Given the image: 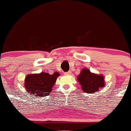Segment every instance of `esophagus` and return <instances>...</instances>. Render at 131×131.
I'll return each instance as SVG.
<instances>
[{
    "mask_svg": "<svg viewBox=\"0 0 131 131\" xmlns=\"http://www.w3.org/2000/svg\"><path fill=\"white\" fill-rule=\"evenodd\" d=\"M71 71H68V72L64 73V75H71Z\"/></svg>",
    "mask_w": 131,
    "mask_h": 131,
    "instance_id": "34e87169",
    "label": "esophagus"
}]
</instances>
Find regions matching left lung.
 <instances>
[{
  "label": "left lung",
  "instance_id": "left-lung-1",
  "mask_svg": "<svg viewBox=\"0 0 131 131\" xmlns=\"http://www.w3.org/2000/svg\"><path fill=\"white\" fill-rule=\"evenodd\" d=\"M77 81L81 86V89L84 92L94 94L98 92L100 88L104 87V77L102 75L92 73L89 69L84 68L77 77Z\"/></svg>",
  "mask_w": 131,
  "mask_h": 131
}]
</instances>
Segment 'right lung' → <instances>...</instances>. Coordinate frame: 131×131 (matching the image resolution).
<instances>
[{
  "mask_svg": "<svg viewBox=\"0 0 131 131\" xmlns=\"http://www.w3.org/2000/svg\"><path fill=\"white\" fill-rule=\"evenodd\" d=\"M58 76L60 73L58 72H54L52 75L45 72L29 74L25 77L24 86L27 92L31 95L47 96L52 91V87Z\"/></svg>",
  "mask_w": 131,
  "mask_h": 131,
  "instance_id": "1",
  "label": "right lung"
}]
</instances>
